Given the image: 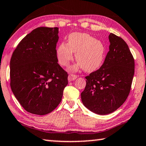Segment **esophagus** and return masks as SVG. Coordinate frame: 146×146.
Returning a JSON list of instances; mask_svg holds the SVG:
<instances>
[{"instance_id": "34e87169", "label": "esophagus", "mask_w": 146, "mask_h": 146, "mask_svg": "<svg viewBox=\"0 0 146 146\" xmlns=\"http://www.w3.org/2000/svg\"><path fill=\"white\" fill-rule=\"evenodd\" d=\"M78 76L76 75H73V74H69L68 76V80L69 81H72V80H75L77 78Z\"/></svg>"}]
</instances>
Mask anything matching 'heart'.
<instances>
[{
	"label": "heart",
	"mask_w": 146,
	"mask_h": 146,
	"mask_svg": "<svg viewBox=\"0 0 146 146\" xmlns=\"http://www.w3.org/2000/svg\"><path fill=\"white\" fill-rule=\"evenodd\" d=\"M105 52V45L102 41L88 34L73 32L69 35L68 43H62L58 47L56 56L59 64L66 67L73 58V52H75L78 64L74 68L82 67L84 71L91 72L100 68Z\"/></svg>",
	"instance_id": "obj_1"
}]
</instances>
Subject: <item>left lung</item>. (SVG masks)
<instances>
[{
  "instance_id": "left-lung-1",
  "label": "left lung",
  "mask_w": 146,
  "mask_h": 146,
  "mask_svg": "<svg viewBox=\"0 0 146 146\" xmlns=\"http://www.w3.org/2000/svg\"><path fill=\"white\" fill-rule=\"evenodd\" d=\"M109 51L98 70L86 77L82 102L96 114H110L119 108L128 97L135 73V60L123 39L110 33Z\"/></svg>"
}]
</instances>
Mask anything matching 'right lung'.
Wrapping results in <instances>:
<instances>
[{
    "label": "right lung",
    "mask_w": 146,
    "mask_h": 146,
    "mask_svg": "<svg viewBox=\"0 0 146 146\" xmlns=\"http://www.w3.org/2000/svg\"><path fill=\"white\" fill-rule=\"evenodd\" d=\"M58 28L38 27L18 44L10 60V86L23 108L45 115L61 102L68 73L58 64Z\"/></svg>",
    "instance_id": "right-lung-1"
}]
</instances>
